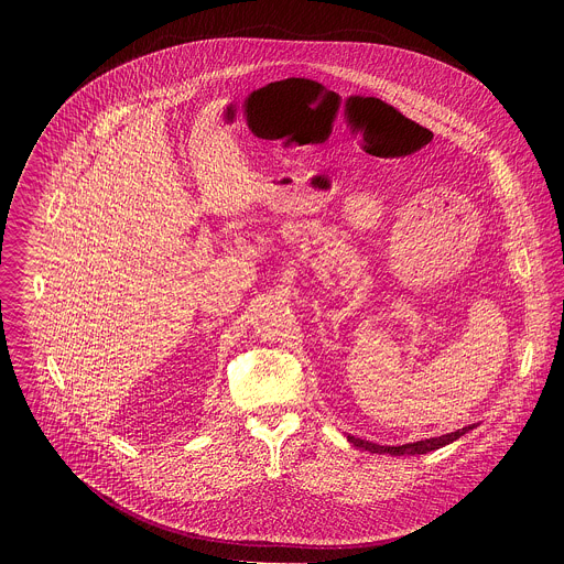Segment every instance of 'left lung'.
I'll list each match as a JSON object with an SVG mask.
<instances>
[{"instance_id": "1", "label": "left lung", "mask_w": 564, "mask_h": 564, "mask_svg": "<svg viewBox=\"0 0 564 564\" xmlns=\"http://www.w3.org/2000/svg\"><path fill=\"white\" fill-rule=\"evenodd\" d=\"M476 425H467L463 430H456L452 434H443V436H436V438H425V441H414V443H405V445H378V443H369V441H360L356 436H347L349 443H354L356 447H362L371 454H391V456H416V454H427V452H434L443 445H449L454 443L456 438H460L463 434H467L469 430H474Z\"/></svg>"}]
</instances>
